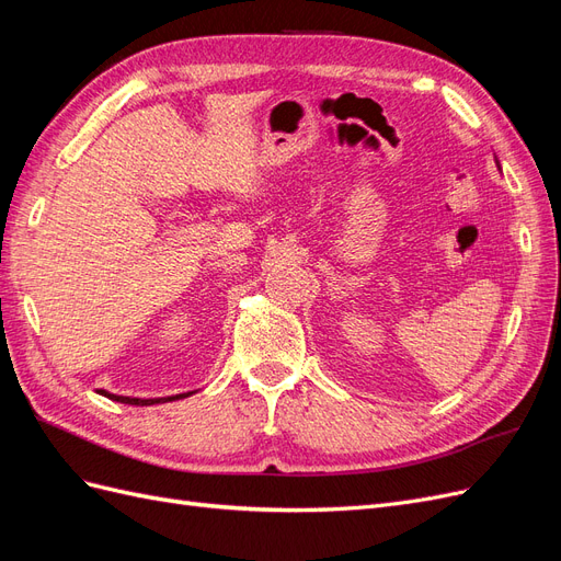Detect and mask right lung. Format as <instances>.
I'll return each instance as SVG.
<instances>
[{
  "label": "right lung",
  "instance_id": "right-lung-1",
  "mask_svg": "<svg viewBox=\"0 0 561 561\" xmlns=\"http://www.w3.org/2000/svg\"><path fill=\"white\" fill-rule=\"evenodd\" d=\"M194 393V390H192ZM192 393H180V396H171V398H128V396H114V393H107V390H100V396H105L114 402H124V404H135V407H149V404H159V402H173V400H182V398H190Z\"/></svg>",
  "mask_w": 561,
  "mask_h": 561
}]
</instances>
